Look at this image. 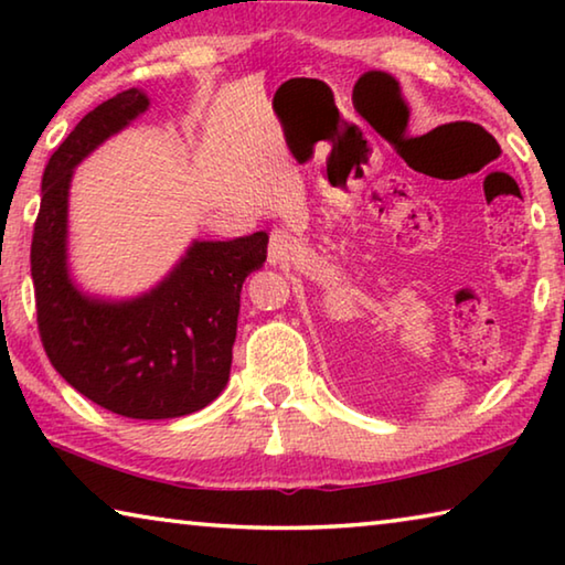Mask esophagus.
<instances>
[{
    "instance_id": "1",
    "label": "esophagus",
    "mask_w": 565,
    "mask_h": 565,
    "mask_svg": "<svg viewBox=\"0 0 565 565\" xmlns=\"http://www.w3.org/2000/svg\"><path fill=\"white\" fill-rule=\"evenodd\" d=\"M296 252V238L289 232H274L269 238V264L289 262Z\"/></svg>"
}]
</instances>
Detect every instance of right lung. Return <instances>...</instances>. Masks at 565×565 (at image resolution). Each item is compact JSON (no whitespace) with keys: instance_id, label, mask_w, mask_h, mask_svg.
<instances>
[{"instance_id":"1","label":"right lung","mask_w":565,"mask_h":565,"mask_svg":"<svg viewBox=\"0 0 565 565\" xmlns=\"http://www.w3.org/2000/svg\"><path fill=\"white\" fill-rule=\"evenodd\" d=\"M147 107L139 89L121 92L89 111L52 154L34 222L32 281L42 347L66 384L111 414L177 418L224 391L242 284L264 266L269 234L194 242L157 289L131 301L76 289L66 271L72 171Z\"/></svg>"}]
</instances>
